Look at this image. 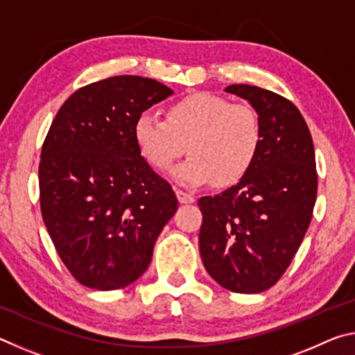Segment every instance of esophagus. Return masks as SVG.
<instances>
[{"label": "esophagus", "mask_w": 355, "mask_h": 355, "mask_svg": "<svg viewBox=\"0 0 355 355\" xmlns=\"http://www.w3.org/2000/svg\"><path fill=\"white\" fill-rule=\"evenodd\" d=\"M177 197H178L180 203H192V202L196 200L194 196L188 194V192H184V191H182V189H177Z\"/></svg>", "instance_id": "esophagus-1"}]
</instances>
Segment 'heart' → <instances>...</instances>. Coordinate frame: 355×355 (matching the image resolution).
<instances>
[{
    "mask_svg": "<svg viewBox=\"0 0 355 355\" xmlns=\"http://www.w3.org/2000/svg\"><path fill=\"white\" fill-rule=\"evenodd\" d=\"M142 158L156 171H169L186 186L238 183L254 166L261 147V122L249 103H232L214 94L196 92L169 106L166 119L142 112L133 128Z\"/></svg>",
    "mask_w": 355,
    "mask_h": 355,
    "instance_id": "obj_1",
    "label": "heart"
}]
</instances>
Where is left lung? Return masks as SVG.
I'll use <instances>...</instances> for the list:
<instances>
[{"label": "left lung", "mask_w": 355, "mask_h": 355, "mask_svg": "<svg viewBox=\"0 0 355 355\" xmlns=\"http://www.w3.org/2000/svg\"><path fill=\"white\" fill-rule=\"evenodd\" d=\"M227 92L248 100L261 122V147L239 183L197 202L203 266L233 293H261L279 282L307 233L318 191L315 148L290 100L249 84Z\"/></svg>", "instance_id": "8db88e82"}]
</instances>
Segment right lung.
<instances>
[{
    "label": "right lung",
    "instance_id": "obj_1",
    "mask_svg": "<svg viewBox=\"0 0 355 355\" xmlns=\"http://www.w3.org/2000/svg\"><path fill=\"white\" fill-rule=\"evenodd\" d=\"M173 94L136 75L78 89L42 146L40 209L65 268L81 285L110 291L147 271L153 245L178 200L142 158L136 119Z\"/></svg>",
    "mask_w": 355,
    "mask_h": 355
}]
</instances>
